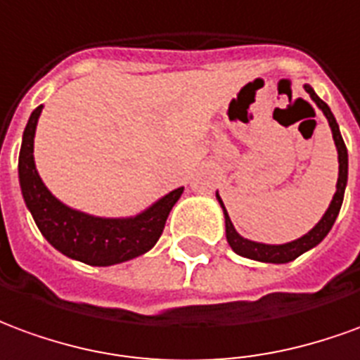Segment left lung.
<instances>
[{"label":"left lung","instance_id":"left-lung-1","mask_svg":"<svg viewBox=\"0 0 360 360\" xmlns=\"http://www.w3.org/2000/svg\"><path fill=\"white\" fill-rule=\"evenodd\" d=\"M304 91L310 94V98L318 104V108L323 112V116L328 118V124L331 127V134H333V141H335V147H338V160H339V176H338V190L333 193V200H331L330 207L323 213V217L318 221V225L307 233L304 236H300L297 240L287 242V244H262V242L248 240V238H242L240 234L236 233V229L231 223V217L226 213L223 201L217 193V200L223 207V213H225V226H226V242L231 244V248L242 257H250V259H256V262H266V264H287V262H292L297 259L300 254H304L310 248H314L316 244L326 238V234L330 233L331 226L335 223V219L339 215V209H341V203H343V193H345V186H347V147L343 143V137L339 134V126L333 114H331L330 106L323 103L322 98L314 93V89L310 85H304Z\"/></svg>","mask_w":360,"mask_h":360}]
</instances>
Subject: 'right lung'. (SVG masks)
Returning <instances> with one entry per match:
<instances>
[{
	"instance_id": "add662e5",
	"label": "right lung",
	"mask_w": 360,
	"mask_h": 360,
	"mask_svg": "<svg viewBox=\"0 0 360 360\" xmlns=\"http://www.w3.org/2000/svg\"><path fill=\"white\" fill-rule=\"evenodd\" d=\"M40 112L42 106L30 114L22 134L19 182L25 203L46 240L71 259L89 266H114L149 252L160 238L168 213L180 200L184 188L172 190L143 213L127 219L86 215L83 211L63 205L40 180L34 165L32 151Z\"/></svg>"
}]
</instances>
